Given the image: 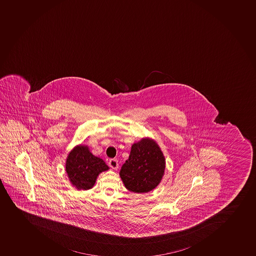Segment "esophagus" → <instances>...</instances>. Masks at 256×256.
Masks as SVG:
<instances>
[{"label": "esophagus", "mask_w": 256, "mask_h": 256, "mask_svg": "<svg viewBox=\"0 0 256 256\" xmlns=\"http://www.w3.org/2000/svg\"><path fill=\"white\" fill-rule=\"evenodd\" d=\"M109 166L113 170H117L118 169V166H119V164H118V162H117V160L116 159H110L109 162Z\"/></svg>", "instance_id": "esophagus-1"}]
</instances>
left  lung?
I'll return each mask as SVG.
<instances>
[{
  "mask_svg": "<svg viewBox=\"0 0 256 256\" xmlns=\"http://www.w3.org/2000/svg\"><path fill=\"white\" fill-rule=\"evenodd\" d=\"M164 170L166 159L159 144L146 137L132 144L129 158L122 166L120 176L130 192L147 193L159 186Z\"/></svg>",
  "mask_w": 256,
  "mask_h": 256,
  "instance_id": "1",
  "label": "left lung"
}]
</instances>
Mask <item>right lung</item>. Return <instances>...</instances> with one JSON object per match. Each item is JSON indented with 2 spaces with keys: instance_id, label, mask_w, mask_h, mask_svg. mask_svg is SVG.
Instances as JSON below:
<instances>
[{
  "instance_id": "right-lung-1",
  "label": "right lung",
  "mask_w": 256,
  "mask_h": 256,
  "mask_svg": "<svg viewBox=\"0 0 256 256\" xmlns=\"http://www.w3.org/2000/svg\"><path fill=\"white\" fill-rule=\"evenodd\" d=\"M109 167L103 160L94 156L89 147L79 144L70 150L66 162V172L70 182L80 190L92 189L102 172Z\"/></svg>"
}]
</instances>
